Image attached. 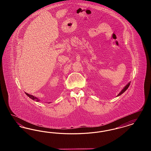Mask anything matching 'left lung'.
<instances>
[{"label": "left lung", "instance_id": "1", "mask_svg": "<svg viewBox=\"0 0 151 151\" xmlns=\"http://www.w3.org/2000/svg\"><path fill=\"white\" fill-rule=\"evenodd\" d=\"M129 85H130V83H129V84H127L126 86H125V87H124V88L122 89V91H121V92L119 93L118 94V95L117 96H120L121 94H122V93H124V92H125V91H126V90L128 89V88L129 87Z\"/></svg>", "mask_w": 151, "mask_h": 151}]
</instances>
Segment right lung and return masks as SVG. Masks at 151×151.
Listing matches in <instances>:
<instances>
[{"mask_svg":"<svg viewBox=\"0 0 151 151\" xmlns=\"http://www.w3.org/2000/svg\"><path fill=\"white\" fill-rule=\"evenodd\" d=\"M25 94L29 97V98H30L31 99H32V100H35L36 101H39L40 100L38 99V98H37L36 97H35V96H32V95H30V94H28L27 93H25Z\"/></svg>","mask_w":151,"mask_h":151,"instance_id":"add662e5","label":"right lung"}]
</instances>
